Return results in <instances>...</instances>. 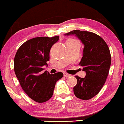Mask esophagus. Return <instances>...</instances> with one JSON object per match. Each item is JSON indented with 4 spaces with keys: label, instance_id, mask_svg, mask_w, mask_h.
I'll return each instance as SVG.
<instances>
[{
    "label": "esophagus",
    "instance_id": "obj_1",
    "mask_svg": "<svg viewBox=\"0 0 124 124\" xmlns=\"http://www.w3.org/2000/svg\"><path fill=\"white\" fill-rule=\"evenodd\" d=\"M64 76H65V77H70V76H71V75L67 73H64Z\"/></svg>",
    "mask_w": 124,
    "mask_h": 124
}]
</instances>
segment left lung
Here are the masks:
<instances>
[{
	"label": "left lung",
	"instance_id": "obj_1",
	"mask_svg": "<svg viewBox=\"0 0 124 124\" xmlns=\"http://www.w3.org/2000/svg\"><path fill=\"white\" fill-rule=\"evenodd\" d=\"M75 34L84 45L83 57L79 65L86 72L84 78L76 76L77 84L73 87L76 97L88 100L99 94L109 72L111 55L109 48L102 38L94 33L73 30L65 35Z\"/></svg>",
	"mask_w": 124,
	"mask_h": 124
}]
</instances>
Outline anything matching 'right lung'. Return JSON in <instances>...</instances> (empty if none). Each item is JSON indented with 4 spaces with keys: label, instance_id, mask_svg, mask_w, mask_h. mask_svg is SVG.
Segmentation results:
<instances>
[{
    "label": "right lung",
    "instance_id": "add662e5",
    "mask_svg": "<svg viewBox=\"0 0 124 124\" xmlns=\"http://www.w3.org/2000/svg\"><path fill=\"white\" fill-rule=\"evenodd\" d=\"M58 39V36L33 38L21 45L15 54L14 71L20 85L30 99L38 103L52 97L56 82L63 76L62 72L50 75L42 71L49 60L51 48Z\"/></svg>",
    "mask_w": 124,
    "mask_h": 124
}]
</instances>
